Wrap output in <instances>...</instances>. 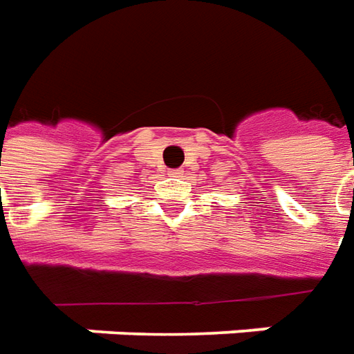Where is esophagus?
<instances>
[{"instance_id":"obj_1","label":"esophagus","mask_w":354,"mask_h":354,"mask_svg":"<svg viewBox=\"0 0 354 354\" xmlns=\"http://www.w3.org/2000/svg\"><path fill=\"white\" fill-rule=\"evenodd\" d=\"M169 175H171V177H183V169H171Z\"/></svg>"}]
</instances>
